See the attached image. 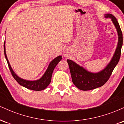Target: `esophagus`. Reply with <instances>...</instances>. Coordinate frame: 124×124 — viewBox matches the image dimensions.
I'll return each instance as SVG.
<instances>
[{"instance_id":"34e87169","label":"esophagus","mask_w":124,"mask_h":124,"mask_svg":"<svg viewBox=\"0 0 124 124\" xmlns=\"http://www.w3.org/2000/svg\"><path fill=\"white\" fill-rule=\"evenodd\" d=\"M63 55L65 57H67V56H68V52H66V51H65V52H63Z\"/></svg>"}]
</instances>
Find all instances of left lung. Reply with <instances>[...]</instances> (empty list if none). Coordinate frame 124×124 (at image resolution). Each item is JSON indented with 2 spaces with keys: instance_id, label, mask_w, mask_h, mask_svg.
Masks as SVG:
<instances>
[{
  "instance_id": "1",
  "label": "left lung",
  "mask_w": 124,
  "mask_h": 124,
  "mask_svg": "<svg viewBox=\"0 0 124 124\" xmlns=\"http://www.w3.org/2000/svg\"><path fill=\"white\" fill-rule=\"evenodd\" d=\"M106 18H110L116 27L118 35L117 46L109 63L103 70L97 73H92L79 66L73 61L68 59L72 80L74 85L82 90H91L103 86L111 75L112 71L118 63L123 42L122 33L116 18L111 14H106Z\"/></svg>"
}]
</instances>
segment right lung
<instances>
[{
    "mask_svg": "<svg viewBox=\"0 0 124 124\" xmlns=\"http://www.w3.org/2000/svg\"><path fill=\"white\" fill-rule=\"evenodd\" d=\"M4 52H5V58L6 59L7 62H8V68H9L10 70L11 73H12L13 77L15 78V79L18 83H19L21 86L24 87L30 90H32L35 91H41L42 90L46 89V87L49 85L51 81V78H52V75L53 73V71L56 67L57 64L59 63V62L61 59H62V56H58L55 59H53L49 63L48 68L45 71V73L39 79L37 80H24L23 79L18 77L17 75L15 73L13 69L10 65L9 62L7 57L6 54V48H5V41L4 42Z\"/></svg>",
    "mask_w": 124,
    "mask_h": 124,
    "instance_id": "add662e5",
    "label": "right lung"
}]
</instances>
